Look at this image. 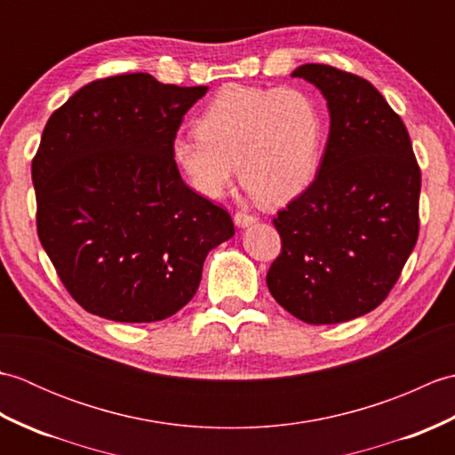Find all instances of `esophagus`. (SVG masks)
I'll return each instance as SVG.
<instances>
[{
    "mask_svg": "<svg viewBox=\"0 0 455 455\" xmlns=\"http://www.w3.org/2000/svg\"><path fill=\"white\" fill-rule=\"evenodd\" d=\"M258 219L254 215H248V212H236L235 215V225L240 228H246V227H252Z\"/></svg>",
    "mask_w": 455,
    "mask_h": 455,
    "instance_id": "obj_1",
    "label": "esophagus"
}]
</instances>
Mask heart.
<instances>
[{
  "mask_svg": "<svg viewBox=\"0 0 455 455\" xmlns=\"http://www.w3.org/2000/svg\"><path fill=\"white\" fill-rule=\"evenodd\" d=\"M321 105L301 88L228 84L197 119V137L172 142V160L203 197H219L236 166L258 203L285 205L311 186L323 156Z\"/></svg>",
  "mask_w": 455,
  "mask_h": 455,
  "instance_id": "1",
  "label": "heart"
}]
</instances>
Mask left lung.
Instances as JSON below:
<instances>
[{"label":"left lung","mask_w":455,"mask_h":455,"mask_svg":"<svg viewBox=\"0 0 455 455\" xmlns=\"http://www.w3.org/2000/svg\"><path fill=\"white\" fill-rule=\"evenodd\" d=\"M324 95L331 132L315 181L277 212L267 289L308 324L381 305L419 238L420 170L407 127L373 85L326 64L291 74Z\"/></svg>","instance_id":"obj_1"}]
</instances>
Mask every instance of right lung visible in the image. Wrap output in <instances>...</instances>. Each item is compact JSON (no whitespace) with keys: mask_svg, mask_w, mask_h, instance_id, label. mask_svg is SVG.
<instances>
[{"mask_svg":"<svg viewBox=\"0 0 455 455\" xmlns=\"http://www.w3.org/2000/svg\"><path fill=\"white\" fill-rule=\"evenodd\" d=\"M207 90L113 76L48 119L33 160L36 230L88 313L115 323L176 315L207 254L235 236L228 212L189 189L172 160L183 115Z\"/></svg>","mask_w":455,"mask_h":455,"instance_id":"add662e5","label":"right lung"}]
</instances>
